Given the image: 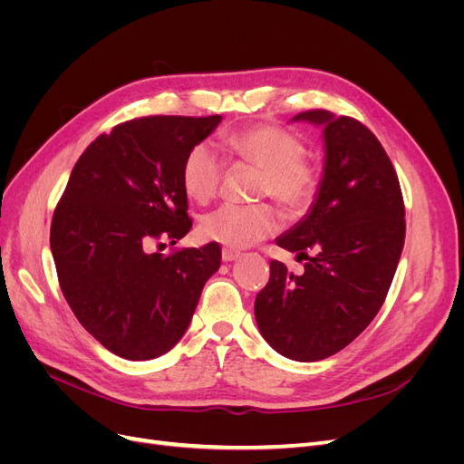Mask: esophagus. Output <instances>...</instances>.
Wrapping results in <instances>:
<instances>
[{
	"label": "esophagus",
	"instance_id": "34e87169",
	"mask_svg": "<svg viewBox=\"0 0 464 464\" xmlns=\"http://www.w3.org/2000/svg\"><path fill=\"white\" fill-rule=\"evenodd\" d=\"M237 257H240V254H237V251H234V249H222V261L224 263H232Z\"/></svg>",
	"mask_w": 464,
	"mask_h": 464
}]
</instances>
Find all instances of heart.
I'll return each instance as SVG.
<instances>
[{"label":"heart","mask_w":464,"mask_h":464,"mask_svg":"<svg viewBox=\"0 0 464 464\" xmlns=\"http://www.w3.org/2000/svg\"><path fill=\"white\" fill-rule=\"evenodd\" d=\"M218 149L261 170L259 198H273L290 210L310 203L315 174L302 160L304 145L292 133L257 125L220 139ZM222 179V162L208 145H195L181 166V188L189 199L207 203L215 198ZM278 215L269 205H222L201 220V234L228 249H246L278 230Z\"/></svg>","instance_id":"obj_1"}]
</instances>
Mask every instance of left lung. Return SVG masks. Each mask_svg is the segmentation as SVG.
<instances>
[{
    "instance_id": "8db88e82",
    "label": "left lung",
    "mask_w": 464,
    "mask_h": 464,
    "mask_svg": "<svg viewBox=\"0 0 464 464\" xmlns=\"http://www.w3.org/2000/svg\"><path fill=\"white\" fill-rule=\"evenodd\" d=\"M292 121L323 130L325 159L314 203L275 242L315 256L302 275L271 261L256 321L278 354L317 362L353 343L383 305L404 246V205L395 168L366 125L325 110Z\"/></svg>"
}]
</instances>
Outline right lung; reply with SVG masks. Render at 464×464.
<instances>
[{"label": "right lung", "mask_w": 464, "mask_h": 464, "mask_svg": "<svg viewBox=\"0 0 464 464\" xmlns=\"http://www.w3.org/2000/svg\"><path fill=\"white\" fill-rule=\"evenodd\" d=\"M220 116H152L116 125L81 154L55 208L50 247L63 296L94 339L125 360H152L186 334L218 244L150 254L191 230L181 166Z\"/></svg>", "instance_id": "right-lung-1"}]
</instances>
